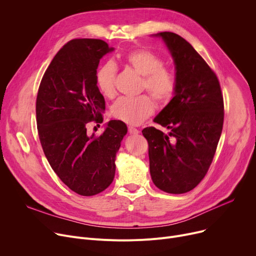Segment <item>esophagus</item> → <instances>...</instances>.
Segmentation results:
<instances>
[{
  "label": "esophagus",
  "mask_w": 256,
  "mask_h": 256,
  "mask_svg": "<svg viewBox=\"0 0 256 256\" xmlns=\"http://www.w3.org/2000/svg\"><path fill=\"white\" fill-rule=\"evenodd\" d=\"M128 132L130 134H139V130L134 128V126H128Z\"/></svg>",
  "instance_id": "1"
}]
</instances>
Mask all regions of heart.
Segmentation results:
<instances>
[{"label":"heart","instance_id":"b5f03b06","mask_svg":"<svg viewBox=\"0 0 256 256\" xmlns=\"http://www.w3.org/2000/svg\"><path fill=\"white\" fill-rule=\"evenodd\" d=\"M124 62L142 76L141 90H147L158 103L166 104L171 100L178 86L176 74L164 66V58L147 48L134 49L124 56ZM117 68L112 62L100 66L96 72V84L106 98L115 96ZM148 94L136 98L122 96L111 108L112 115L128 124L138 126L154 112V103Z\"/></svg>","mask_w":256,"mask_h":256}]
</instances>
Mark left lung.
<instances>
[{
	"label": "left lung",
	"instance_id": "left-lung-1",
	"mask_svg": "<svg viewBox=\"0 0 256 256\" xmlns=\"http://www.w3.org/2000/svg\"><path fill=\"white\" fill-rule=\"evenodd\" d=\"M176 64L177 92L142 134L148 142L153 183L168 194L190 192L206 176L224 126V105L219 80L196 50L171 32L158 34Z\"/></svg>",
	"mask_w": 256,
	"mask_h": 256
}]
</instances>
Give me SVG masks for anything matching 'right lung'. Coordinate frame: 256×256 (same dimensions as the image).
<instances>
[{
  "label": "right lung",
  "instance_id": "right-lung-1",
  "mask_svg": "<svg viewBox=\"0 0 256 256\" xmlns=\"http://www.w3.org/2000/svg\"><path fill=\"white\" fill-rule=\"evenodd\" d=\"M100 39H73L45 71L36 100V119L44 154L60 179L74 192H104L115 175V156L128 128L109 122L100 136L88 134L102 124L105 98L96 84L100 60L112 51Z\"/></svg>",
  "mask_w": 256,
  "mask_h": 256
}]
</instances>
